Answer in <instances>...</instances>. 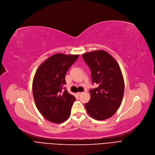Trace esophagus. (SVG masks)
I'll list each match as a JSON object with an SVG mask.
<instances>
[{
	"label": "esophagus",
	"mask_w": 155,
	"mask_h": 155,
	"mask_svg": "<svg viewBox=\"0 0 155 155\" xmlns=\"http://www.w3.org/2000/svg\"><path fill=\"white\" fill-rule=\"evenodd\" d=\"M82 93H80V92H78V93H77V94H78V96H79V95H81Z\"/></svg>",
	"instance_id": "obj_1"
}]
</instances>
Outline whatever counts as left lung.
<instances>
[{"mask_svg": "<svg viewBox=\"0 0 155 155\" xmlns=\"http://www.w3.org/2000/svg\"><path fill=\"white\" fill-rule=\"evenodd\" d=\"M91 71L93 83L98 87L91 89L90 101L84 104L87 113L97 120L111 117L120 107L123 98L124 83L116 61L103 50L83 54Z\"/></svg>", "mask_w": 155, "mask_h": 155, "instance_id": "1", "label": "left lung"}]
</instances>
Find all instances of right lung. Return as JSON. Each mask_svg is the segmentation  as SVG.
<instances>
[{
	"label": "right lung",
	"mask_w": 155,
	"mask_h": 155,
	"mask_svg": "<svg viewBox=\"0 0 155 155\" xmlns=\"http://www.w3.org/2000/svg\"><path fill=\"white\" fill-rule=\"evenodd\" d=\"M78 57L61 53L54 54L35 72L32 83L34 101L41 114L52 123H63L71 114L76 98L64 85L66 72Z\"/></svg>",
	"instance_id": "right-lung-1"
}]
</instances>
